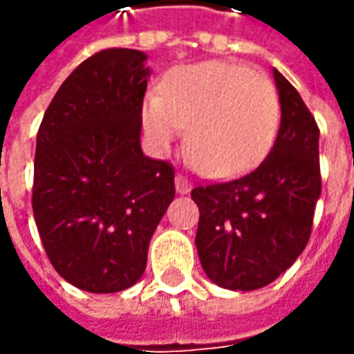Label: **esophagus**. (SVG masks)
I'll return each instance as SVG.
<instances>
[{
	"label": "esophagus",
	"mask_w": 354,
	"mask_h": 354,
	"mask_svg": "<svg viewBox=\"0 0 354 354\" xmlns=\"http://www.w3.org/2000/svg\"><path fill=\"white\" fill-rule=\"evenodd\" d=\"M175 189H177V192H189L191 191V181L183 175H177L175 177Z\"/></svg>",
	"instance_id": "obj_1"
}]
</instances>
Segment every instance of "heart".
<instances>
[{
    "instance_id": "heart-1",
    "label": "heart",
    "mask_w": 354,
    "mask_h": 354,
    "mask_svg": "<svg viewBox=\"0 0 354 354\" xmlns=\"http://www.w3.org/2000/svg\"><path fill=\"white\" fill-rule=\"evenodd\" d=\"M274 84L239 63L206 61L175 71L165 94L152 90L142 121L156 150L167 152L187 129V153L209 177H233L264 160L279 129Z\"/></svg>"
}]
</instances>
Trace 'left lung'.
<instances>
[{
    "mask_svg": "<svg viewBox=\"0 0 354 354\" xmlns=\"http://www.w3.org/2000/svg\"><path fill=\"white\" fill-rule=\"evenodd\" d=\"M281 123L266 160L247 175L198 185L196 248L209 279L233 291L275 281L303 252L322 192L320 129L295 86L274 69Z\"/></svg>",
    "mask_w": 354,
    "mask_h": 354,
    "instance_id": "left-lung-1",
    "label": "left lung"
}]
</instances>
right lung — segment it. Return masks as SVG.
<instances>
[{
  "instance_id": "obj_1",
  "label": "right lung",
  "mask_w": 354,
  "mask_h": 354,
  "mask_svg": "<svg viewBox=\"0 0 354 354\" xmlns=\"http://www.w3.org/2000/svg\"><path fill=\"white\" fill-rule=\"evenodd\" d=\"M146 55L109 48L71 73L36 136L32 212L55 272L88 293L145 274L148 245L175 196V169L140 148Z\"/></svg>"
}]
</instances>
